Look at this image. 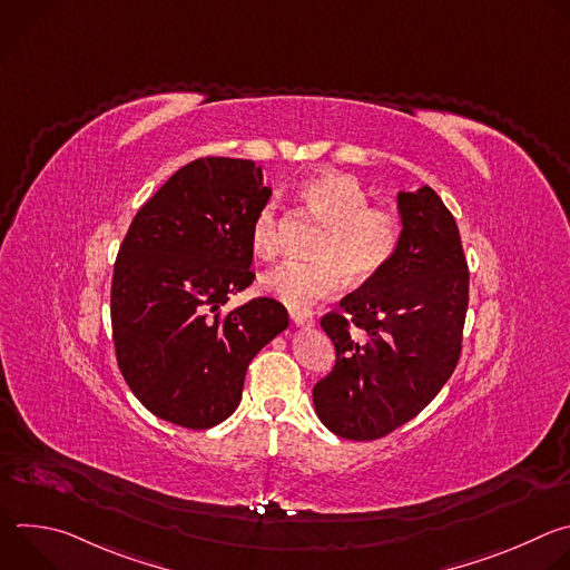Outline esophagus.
I'll list each match as a JSON object with an SVG mask.
<instances>
[{"label": "esophagus", "instance_id": "obj_1", "mask_svg": "<svg viewBox=\"0 0 570 570\" xmlns=\"http://www.w3.org/2000/svg\"><path fill=\"white\" fill-rule=\"evenodd\" d=\"M291 320L297 324V327H302V330H311L313 324H315V320H313L311 315L299 313V311H291Z\"/></svg>", "mask_w": 570, "mask_h": 570}]
</instances>
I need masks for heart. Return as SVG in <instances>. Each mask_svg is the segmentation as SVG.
Instances as JSON below:
<instances>
[{"label":"heart","instance_id":"heart-1","mask_svg":"<svg viewBox=\"0 0 570 570\" xmlns=\"http://www.w3.org/2000/svg\"><path fill=\"white\" fill-rule=\"evenodd\" d=\"M299 198L306 212L322 223L315 234L313 259L284 262L262 277V291L291 308H306L332 295L347 275L363 284L376 277L392 259L399 243V223L392 212L372 207L367 189L347 174L327 171L308 178ZM250 246L262 259L282 248V216L277 203H266L253 218Z\"/></svg>","mask_w":570,"mask_h":570}]
</instances>
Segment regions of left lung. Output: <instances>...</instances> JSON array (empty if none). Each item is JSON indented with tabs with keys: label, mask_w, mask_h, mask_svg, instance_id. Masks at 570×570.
Listing matches in <instances>:
<instances>
[{
	"label": "left lung",
	"mask_w": 570,
	"mask_h": 570,
	"mask_svg": "<svg viewBox=\"0 0 570 570\" xmlns=\"http://www.w3.org/2000/svg\"><path fill=\"white\" fill-rule=\"evenodd\" d=\"M399 243L387 266L320 320L334 370L313 385L320 422L376 440L422 413L460 358L469 273L455 218L431 187L399 191Z\"/></svg>",
	"instance_id": "left-lung-1"
}]
</instances>
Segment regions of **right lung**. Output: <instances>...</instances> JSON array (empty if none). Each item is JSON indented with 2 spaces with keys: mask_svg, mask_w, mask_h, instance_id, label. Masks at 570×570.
Here are the masks:
<instances>
[{
  "mask_svg": "<svg viewBox=\"0 0 570 570\" xmlns=\"http://www.w3.org/2000/svg\"><path fill=\"white\" fill-rule=\"evenodd\" d=\"M271 194L253 159L200 157L132 218L112 275V338L155 417L191 431L227 420L250 361L288 327L271 297L220 313L255 279L250 225Z\"/></svg>",
  "mask_w": 570,
  "mask_h": 570,
  "instance_id": "right-lung-1",
  "label": "right lung"
}]
</instances>
